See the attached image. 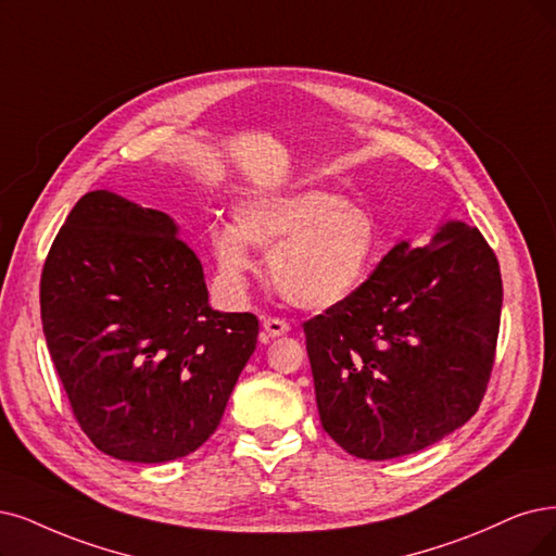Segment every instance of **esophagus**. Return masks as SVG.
<instances>
[{"instance_id": "esophagus-1", "label": "esophagus", "mask_w": 556, "mask_h": 556, "mask_svg": "<svg viewBox=\"0 0 556 556\" xmlns=\"http://www.w3.org/2000/svg\"><path fill=\"white\" fill-rule=\"evenodd\" d=\"M263 330L267 337H283L291 332V325L281 318H263Z\"/></svg>"}]
</instances>
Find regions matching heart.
Listing matches in <instances>:
<instances>
[{
  "label": "heart",
  "mask_w": 556,
  "mask_h": 556,
  "mask_svg": "<svg viewBox=\"0 0 556 556\" xmlns=\"http://www.w3.org/2000/svg\"><path fill=\"white\" fill-rule=\"evenodd\" d=\"M208 240L231 291H242L256 273L254 243L270 252V281L286 302L325 312L355 295L371 275L380 231L364 205L332 190L306 188L242 201L236 224L213 222Z\"/></svg>",
  "instance_id": "heart-1"
}]
</instances>
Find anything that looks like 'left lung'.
<instances>
[{
	"label": "left lung",
	"instance_id": "left-lung-1",
	"mask_svg": "<svg viewBox=\"0 0 556 556\" xmlns=\"http://www.w3.org/2000/svg\"><path fill=\"white\" fill-rule=\"evenodd\" d=\"M502 275L479 229L451 219L401 240L355 295L304 323L320 424L348 454L389 460L454 433L490 380Z\"/></svg>",
	"mask_w": 556,
	"mask_h": 556
}]
</instances>
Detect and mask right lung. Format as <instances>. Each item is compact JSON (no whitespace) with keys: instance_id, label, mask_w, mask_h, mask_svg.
<instances>
[{"instance_id":"1","label":"right lung","mask_w":556,"mask_h":556,"mask_svg":"<svg viewBox=\"0 0 556 556\" xmlns=\"http://www.w3.org/2000/svg\"><path fill=\"white\" fill-rule=\"evenodd\" d=\"M40 318L81 430L102 454L147 465L215 433L258 339L254 314L208 304L167 213L108 190L81 197L56 233Z\"/></svg>"}]
</instances>
